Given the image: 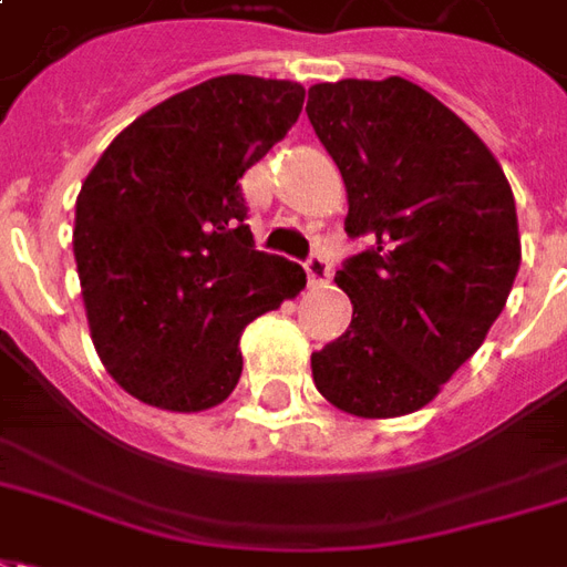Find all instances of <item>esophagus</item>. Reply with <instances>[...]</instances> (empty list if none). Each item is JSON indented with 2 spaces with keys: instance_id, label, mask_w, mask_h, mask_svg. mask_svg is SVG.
I'll return each mask as SVG.
<instances>
[{
  "instance_id": "1",
  "label": "esophagus",
  "mask_w": 567,
  "mask_h": 567,
  "mask_svg": "<svg viewBox=\"0 0 567 567\" xmlns=\"http://www.w3.org/2000/svg\"><path fill=\"white\" fill-rule=\"evenodd\" d=\"M305 271H308L310 287H326V284H329L331 266L322 257H317V254H313V257H308V262H305Z\"/></svg>"
}]
</instances>
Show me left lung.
I'll use <instances>...</instances> for the list:
<instances>
[{
  "label": "left lung",
  "instance_id": "8db88e82",
  "mask_svg": "<svg viewBox=\"0 0 567 567\" xmlns=\"http://www.w3.org/2000/svg\"><path fill=\"white\" fill-rule=\"evenodd\" d=\"M308 118L347 185V236L370 241L334 275L352 322L310 355L313 382L349 415H406L472 359L508 301L514 194L478 134L403 76L317 83Z\"/></svg>",
  "mask_w": 567,
  "mask_h": 567
}]
</instances>
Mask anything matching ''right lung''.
Wrapping results in <instances>:
<instances>
[{"mask_svg":"<svg viewBox=\"0 0 567 567\" xmlns=\"http://www.w3.org/2000/svg\"><path fill=\"white\" fill-rule=\"evenodd\" d=\"M305 104L289 80L227 74L134 118L76 197L74 259L106 373L137 400L203 412L241 377V331L305 271L254 248L238 178Z\"/></svg>","mask_w":567,"mask_h":567,"instance_id":"add662e5","label":"right lung"}]
</instances>
